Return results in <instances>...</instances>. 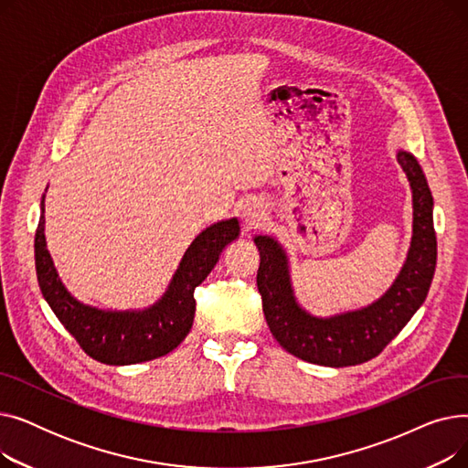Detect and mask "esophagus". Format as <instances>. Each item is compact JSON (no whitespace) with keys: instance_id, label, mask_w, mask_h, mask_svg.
Listing matches in <instances>:
<instances>
[{"instance_id":"1","label":"esophagus","mask_w":468,"mask_h":468,"mask_svg":"<svg viewBox=\"0 0 468 468\" xmlns=\"http://www.w3.org/2000/svg\"><path fill=\"white\" fill-rule=\"evenodd\" d=\"M256 216H258V208L256 207H250V208L244 210V218H247V219H252Z\"/></svg>"}]
</instances>
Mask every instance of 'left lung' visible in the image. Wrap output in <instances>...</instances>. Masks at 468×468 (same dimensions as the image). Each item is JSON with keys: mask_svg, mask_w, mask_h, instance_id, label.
Returning a JSON list of instances; mask_svg holds the SVG:
<instances>
[{"mask_svg": "<svg viewBox=\"0 0 468 468\" xmlns=\"http://www.w3.org/2000/svg\"><path fill=\"white\" fill-rule=\"evenodd\" d=\"M413 193V237L400 275L376 303L360 311L316 318L293 298L288 260L271 237H256L260 250L258 290L269 330L281 346L305 362L330 367L356 366L376 358L410 323L427 298L436 267L432 195L420 163L399 152Z\"/></svg>", "mask_w": 468, "mask_h": 468, "instance_id": "1", "label": "left lung"}]
</instances>
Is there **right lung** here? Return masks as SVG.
I'll list each match as a JSON object with an SVG mask.
<instances>
[{
    "label": "right lung",
    "instance_id": "right-lung-1",
    "mask_svg": "<svg viewBox=\"0 0 468 468\" xmlns=\"http://www.w3.org/2000/svg\"><path fill=\"white\" fill-rule=\"evenodd\" d=\"M43 229L45 216L41 214L34 249L43 298L90 358L125 366L165 356L186 339L195 316L193 292L208 277L221 250L239 237V221L233 218L207 228L186 250L165 296L154 307L138 313L101 311L71 298L57 275Z\"/></svg>",
    "mask_w": 468,
    "mask_h": 468
}]
</instances>
